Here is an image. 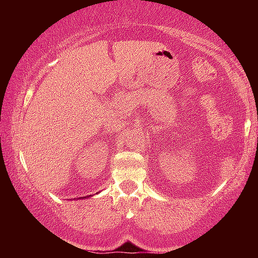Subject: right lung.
Returning a JSON list of instances; mask_svg holds the SVG:
<instances>
[{
	"instance_id": "obj_1",
	"label": "right lung",
	"mask_w": 258,
	"mask_h": 258,
	"mask_svg": "<svg viewBox=\"0 0 258 258\" xmlns=\"http://www.w3.org/2000/svg\"><path fill=\"white\" fill-rule=\"evenodd\" d=\"M91 196V195H90ZM83 199H87V197H83Z\"/></svg>"
}]
</instances>
